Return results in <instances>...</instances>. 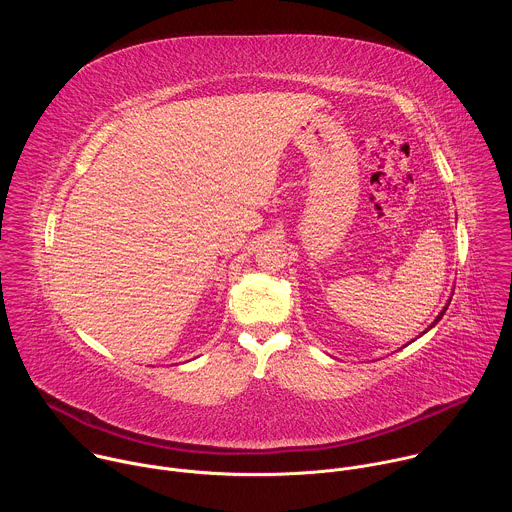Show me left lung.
Returning <instances> with one entry per match:
<instances>
[{
	"label": "left lung",
	"instance_id": "8db88e82",
	"mask_svg": "<svg viewBox=\"0 0 512 512\" xmlns=\"http://www.w3.org/2000/svg\"><path fill=\"white\" fill-rule=\"evenodd\" d=\"M448 306H450V304H448ZM446 310H448V308H444V310H442V312H440V314H437V318H435V320H433V324H431V326H429V328H433V326H435V324H437V322H440V320H442V316H444V314H446ZM429 328H427V330H429ZM427 330H425V332H427Z\"/></svg>",
	"mask_w": 512,
	"mask_h": 512
}]
</instances>
